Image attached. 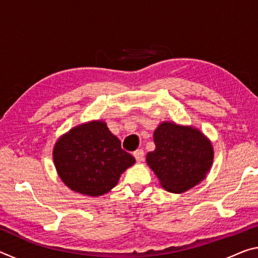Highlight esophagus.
Wrapping results in <instances>:
<instances>
[{"instance_id":"obj_1","label":"esophagus","mask_w":258,"mask_h":258,"mask_svg":"<svg viewBox=\"0 0 258 258\" xmlns=\"http://www.w3.org/2000/svg\"><path fill=\"white\" fill-rule=\"evenodd\" d=\"M133 156L135 157V159H137L138 163H141V161L145 160V152H143L142 149H139L137 151H134Z\"/></svg>"}]
</instances>
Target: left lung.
Masks as SVG:
<instances>
[{"instance_id":"obj_1","label":"left lung","mask_w":258,"mask_h":258,"mask_svg":"<svg viewBox=\"0 0 258 258\" xmlns=\"http://www.w3.org/2000/svg\"><path fill=\"white\" fill-rule=\"evenodd\" d=\"M154 141L156 149L148 152L147 163L164 189L182 194L205 180L214 151L199 130L164 121L154 132Z\"/></svg>"}]
</instances>
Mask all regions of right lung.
<instances>
[{"label": "right lung", "instance_id": "obj_1", "mask_svg": "<svg viewBox=\"0 0 258 258\" xmlns=\"http://www.w3.org/2000/svg\"><path fill=\"white\" fill-rule=\"evenodd\" d=\"M53 161L69 189L98 197L117 184L135 158L121 149L106 123L93 120L72 128L56 141Z\"/></svg>", "mask_w": 258, "mask_h": 258}]
</instances>
